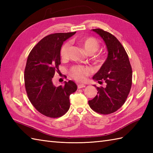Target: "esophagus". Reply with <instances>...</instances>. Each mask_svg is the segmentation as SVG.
<instances>
[{"label":"esophagus","mask_w":153,"mask_h":153,"mask_svg":"<svg viewBox=\"0 0 153 153\" xmlns=\"http://www.w3.org/2000/svg\"><path fill=\"white\" fill-rule=\"evenodd\" d=\"M85 87V84H77V88L81 89V88H83V87Z\"/></svg>","instance_id":"1"}]
</instances>
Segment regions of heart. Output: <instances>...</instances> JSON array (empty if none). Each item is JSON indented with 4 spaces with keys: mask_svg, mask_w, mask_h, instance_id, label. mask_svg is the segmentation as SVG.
Wrapping results in <instances>:
<instances>
[{
    "mask_svg": "<svg viewBox=\"0 0 153 153\" xmlns=\"http://www.w3.org/2000/svg\"><path fill=\"white\" fill-rule=\"evenodd\" d=\"M81 46H82L87 53L89 54H93L99 49L100 43L99 41L95 38L92 37H83L77 40ZM70 49V44L69 43H65L61 47L60 55L61 59L66 60L69 56V51ZM91 74V70L89 68L82 66H74L71 68L70 75L71 76L79 82H83L86 77Z\"/></svg>",
    "mask_w": 153,
    "mask_h": 153,
    "instance_id": "1",
    "label": "heart"
}]
</instances>
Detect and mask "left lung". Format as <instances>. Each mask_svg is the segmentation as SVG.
Listing matches in <instances>:
<instances>
[{
    "mask_svg": "<svg viewBox=\"0 0 153 153\" xmlns=\"http://www.w3.org/2000/svg\"><path fill=\"white\" fill-rule=\"evenodd\" d=\"M102 39L108 51V56L93 79L99 83H106L105 87H97V95L89 100L91 108L102 114L116 112L126 102L132 83V70L124 48L114 36L101 29H94Z\"/></svg>",
    "mask_w": 153,
    "mask_h": 153,
    "instance_id": "obj_1",
    "label": "left lung"
}]
</instances>
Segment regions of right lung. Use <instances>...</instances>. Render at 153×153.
Wrapping results in <instances>:
<instances>
[{"label":"right lung","instance_id":"1","mask_svg":"<svg viewBox=\"0 0 153 153\" xmlns=\"http://www.w3.org/2000/svg\"><path fill=\"white\" fill-rule=\"evenodd\" d=\"M76 33L48 35L35 45L29 54L24 71L25 87L31 103L37 111L50 118L65 114L70 106V95L77 90L73 81L55 86L53 78L59 71L60 51L64 41Z\"/></svg>","mask_w":153,"mask_h":153}]
</instances>
